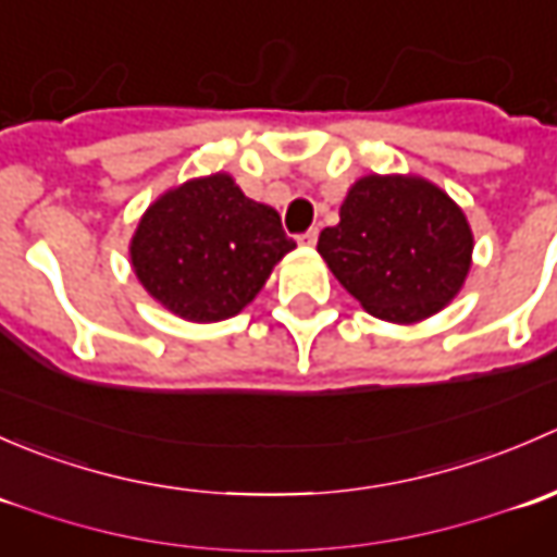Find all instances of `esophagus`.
I'll return each instance as SVG.
<instances>
[{"instance_id":"1","label":"esophagus","mask_w":557,"mask_h":557,"mask_svg":"<svg viewBox=\"0 0 557 557\" xmlns=\"http://www.w3.org/2000/svg\"><path fill=\"white\" fill-rule=\"evenodd\" d=\"M314 243H318V228H310V232H305L299 237V245L301 247H312Z\"/></svg>"}]
</instances>
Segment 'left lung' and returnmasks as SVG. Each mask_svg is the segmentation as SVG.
<instances>
[{"instance_id": "left-lung-1", "label": "left lung", "mask_w": 557, "mask_h": 557, "mask_svg": "<svg viewBox=\"0 0 557 557\" xmlns=\"http://www.w3.org/2000/svg\"><path fill=\"white\" fill-rule=\"evenodd\" d=\"M463 210L418 174H367L347 190L318 252L374 318L418 323L455 299L471 267Z\"/></svg>"}]
</instances>
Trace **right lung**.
<instances>
[{"mask_svg":"<svg viewBox=\"0 0 557 557\" xmlns=\"http://www.w3.org/2000/svg\"><path fill=\"white\" fill-rule=\"evenodd\" d=\"M296 247L277 210L247 199L232 174L215 172L161 194L139 218L128 256L143 288L194 323L243 312Z\"/></svg>","mask_w":557,"mask_h":557,"instance_id":"right-lung-1","label":"right lung"}]
</instances>
